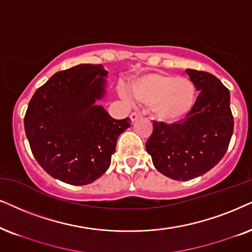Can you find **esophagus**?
<instances>
[{
	"label": "esophagus",
	"mask_w": 252,
	"mask_h": 252,
	"mask_svg": "<svg viewBox=\"0 0 252 252\" xmlns=\"http://www.w3.org/2000/svg\"><path fill=\"white\" fill-rule=\"evenodd\" d=\"M142 115L139 113H132L131 115H130V120H131V122L133 123V122H136L137 120L139 119V117H141Z\"/></svg>",
	"instance_id": "1"
}]
</instances>
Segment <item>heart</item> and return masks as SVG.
<instances>
[{
  "instance_id": "obj_1",
  "label": "heart",
  "mask_w": 252,
  "mask_h": 252,
  "mask_svg": "<svg viewBox=\"0 0 252 252\" xmlns=\"http://www.w3.org/2000/svg\"><path fill=\"white\" fill-rule=\"evenodd\" d=\"M129 94L142 106L150 107L156 120L176 124L190 115L196 104L197 89L189 78L163 72H150L132 76L128 82ZM129 98L126 91H121Z\"/></svg>"
}]
</instances>
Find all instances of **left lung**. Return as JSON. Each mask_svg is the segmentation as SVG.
<instances>
[{
    "mask_svg": "<svg viewBox=\"0 0 252 252\" xmlns=\"http://www.w3.org/2000/svg\"><path fill=\"white\" fill-rule=\"evenodd\" d=\"M200 92L194 110L180 123L154 122L146 151L154 166L173 180L202 176L223 158L234 131L228 88L211 73L186 69Z\"/></svg>",
    "mask_w": 252,
    "mask_h": 252,
    "instance_id": "obj_1",
    "label": "left lung"
}]
</instances>
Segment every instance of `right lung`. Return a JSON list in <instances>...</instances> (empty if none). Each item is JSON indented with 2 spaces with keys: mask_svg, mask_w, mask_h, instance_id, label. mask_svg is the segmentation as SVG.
I'll return each instance as SVG.
<instances>
[{
  "mask_svg": "<svg viewBox=\"0 0 252 252\" xmlns=\"http://www.w3.org/2000/svg\"><path fill=\"white\" fill-rule=\"evenodd\" d=\"M102 65L80 63L57 72L33 94L24 128L38 164L63 183L87 185L110 166L130 119H113L96 103L106 95Z\"/></svg>",
  "mask_w": 252,
  "mask_h": 252,
  "instance_id": "obj_1",
  "label": "right lung"
}]
</instances>
